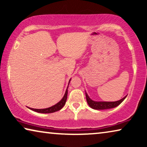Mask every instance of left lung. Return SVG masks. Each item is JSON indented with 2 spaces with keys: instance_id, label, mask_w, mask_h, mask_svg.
<instances>
[{
  "instance_id": "1",
  "label": "left lung",
  "mask_w": 147,
  "mask_h": 147,
  "mask_svg": "<svg viewBox=\"0 0 147 147\" xmlns=\"http://www.w3.org/2000/svg\"><path fill=\"white\" fill-rule=\"evenodd\" d=\"M86 93V98L87 100L88 104L91 108L94 109H98V110H102V109H111L114 108L115 107L119 106L121 103L125 99L127 96H125L121 100H118V101L115 102H102V101H94V100H92L89 97L86 92L85 91Z\"/></svg>"
}]
</instances>
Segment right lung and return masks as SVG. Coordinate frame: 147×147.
<instances>
[{
	"label": "right lung",
	"instance_id": "1",
	"mask_svg": "<svg viewBox=\"0 0 147 147\" xmlns=\"http://www.w3.org/2000/svg\"><path fill=\"white\" fill-rule=\"evenodd\" d=\"M71 79L69 80V84L70 81H71ZM68 87H69V85H68L66 91H65L64 96H63L62 99H61L58 103H57L56 104H55L54 106H53L51 107H49V108H44V109H34V108H28L30 109L32 111H36V112L41 113H53V112H55V111H57L59 110H60V109L63 108V107L65 106V103H66L67 98V94H68Z\"/></svg>",
	"mask_w": 147,
	"mask_h": 147
}]
</instances>
